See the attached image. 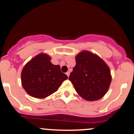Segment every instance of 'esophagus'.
<instances>
[{
    "label": "esophagus",
    "mask_w": 134,
    "mask_h": 134,
    "mask_svg": "<svg viewBox=\"0 0 134 134\" xmlns=\"http://www.w3.org/2000/svg\"><path fill=\"white\" fill-rule=\"evenodd\" d=\"M66 75H67V76L68 77L69 76V75H70V72H69V71H67V72H66Z\"/></svg>",
    "instance_id": "obj_1"
}]
</instances>
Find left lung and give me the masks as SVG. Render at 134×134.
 Segmentation results:
<instances>
[{"instance_id": "left-lung-1", "label": "left lung", "mask_w": 134, "mask_h": 134, "mask_svg": "<svg viewBox=\"0 0 134 134\" xmlns=\"http://www.w3.org/2000/svg\"><path fill=\"white\" fill-rule=\"evenodd\" d=\"M69 79L80 97L94 101L107 93L111 76L109 67L99 56L84 51L76 56V65Z\"/></svg>"}]
</instances>
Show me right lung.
<instances>
[{"label": "right lung", "mask_w": 134, "mask_h": 134, "mask_svg": "<svg viewBox=\"0 0 134 134\" xmlns=\"http://www.w3.org/2000/svg\"><path fill=\"white\" fill-rule=\"evenodd\" d=\"M51 58L40 54L28 62L21 72L23 87L29 95L37 98L48 97L58 90L62 82L68 78L59 65L51 62Z\"/></svg>", "instance_id": "right-lung-1"}]
</instances>
